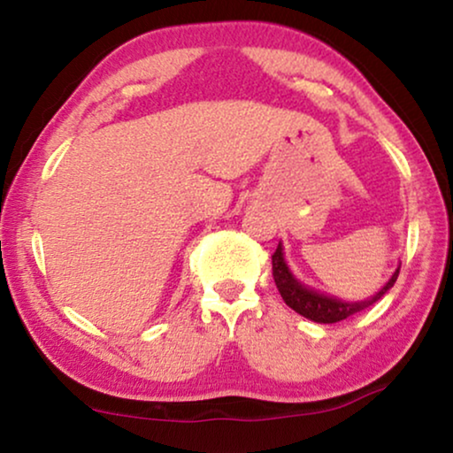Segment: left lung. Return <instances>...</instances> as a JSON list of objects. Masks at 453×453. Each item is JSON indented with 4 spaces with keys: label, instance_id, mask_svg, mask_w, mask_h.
Here are the masks:
<instances>
[{
    "label": "left lung",
    "instance_id": "left-lung-1",
    "mask_svg": "<svg viewBox=\"0 0 453 453\" xmlns=\"http://www.w3.org/2000/svg\"><path fill=\"white\" fill-rule=\"evenodd\" d=\"M271 263H273L275 286L280 289L283 303H286L292 311H296L298 315L311 319V321L315 323H337V321H343V319L357 315L360 311L369 309V306L375 304L377 300L388 292V289L394 288L397 275H400V269H395L394 275H391V280L369 300H363V303H343L340 298L325 296V294L317 292V289L303 286V283L292 275V271H289V267L286 265L281 244H277L273 257H271Z\"/></svg>",
    "mask_w": 453,
    "mask_h": 453
}]
</instances>
